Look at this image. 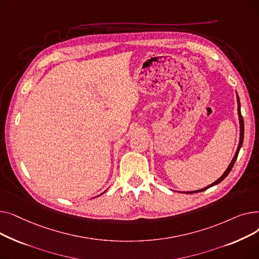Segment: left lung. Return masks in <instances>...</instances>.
Instances as JSON below:
<instances>
[{"label":"left lung","mask_w":259,"mask_h":259,"mask_svg":"<svg viewBox=\"0 0 259 259\" xmlns=\"http://www.w3.org/2000/svg\"><path fill=\"white\" fill-rule=\"evenodd\" d=\"M236 98H237V104H238V108H237V110H238V117H239V127H240V137H239V144H238V147H237V150H236V153H235V155H234V157H233V159H232V161L230 162V165H229V167L227 168V170L225 171V173L221 176V178L217 180V181H215L213 184H211V185H209L208 187H206V188H203V189H200V190H196V191H191V192H183V193H197V192H201V191H205V190H207V189H209V188H211V187H213V186H215V185H217V184H220L221 182H223L227 176H228V174L231 172V170H232V168H233V166H234V164H235V161H236V159H237V156H238V153H239V150H240V148H241V146H242V143H243V133H244V125H243V118H242V116H241V112H240V102H239V98H238V95L236 94Z\"/></svg>","instance_id":"8db88e82"}]
</instances>
